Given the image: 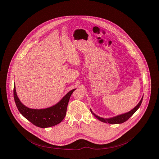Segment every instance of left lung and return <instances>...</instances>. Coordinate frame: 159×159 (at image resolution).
Wrapping results in <instances>:
<instances>
[{"instance_id": "8db88e82", "label": "left lung", "mask_w": 159, "mask_h": 159, "mask_svg": "<svg viewBox=\"0 0 159 159\" xmlns=\"http://www.w3.org/2000/svg\"><path fill=\"white\" fill-rule=\"evenodd\" d=\"M142 99H143V97L142 99L140 100V102L132 110H130V112H127V113H125V114H121V115H120V116H116V117H114V118H108V119H104L102 118H101V117H99L98 116H96L94 113H93V112L91 110V112L92 114H93V116L95 117V118H98L99 121H102V122H104V123H110V124H118V123H122L123 122L126 121L127 120H129L131 116H132L134 112L136 111V110L139 109V108L140 107L141 105V103L142 102Z\"/></svg>"}]
</instances>
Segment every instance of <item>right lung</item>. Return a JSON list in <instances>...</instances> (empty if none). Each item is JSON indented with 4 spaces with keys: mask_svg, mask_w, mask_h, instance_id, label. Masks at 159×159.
Listing matches in <instances>:
<instances>
[{
    "mask_svg": "<svg viewBox=\"0 0 159 159\" xmlns=\"http://www.w3.org/2000/svg\"><path fill=\"white\" fill-rule=\"evenodd\" d=\"M75 89H73L68 92L57 105L45 109H31L23 105L17 98L15 83L13 86V98L19 112L26 119L37 127L47 128L56 125L64 120L66 115L68 102Z\"/></svg>",
    "mask_w": 159,
    "mask_h": 159,
    "instance_id": "right-lung-1",
    "label": "right lung"
}]
</instances>
